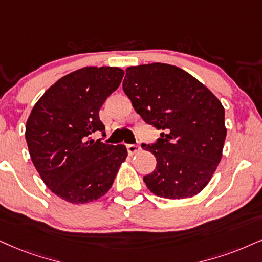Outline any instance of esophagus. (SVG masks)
I'll return each instance as SVG.
<instances>
[{"instance_id":"esophagus-1","label":"esophagus","mask_w":262,"mask_h":262,"mask_svg":"<svg viewBox=\"0 0 262 262\" xmlns=\"http://www.w3.org/2000/svg\"><path fill=\"white\" fill-rule=\"evenodd\" d=\"M140 145H137V144H129L127 145V150H128V154L129 155H134L137 154V152L140 151Z\"/></svg>"}]
</instances>
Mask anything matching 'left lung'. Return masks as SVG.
Segmentation results:
<instances>
[{
  "label": "left lung",
  "instance_id": "8db88e82",
  "mask_svg": "<svg viewBox=\"0 0 262 262\" xmlns=\"http://www.w3.org/2000/svg\"><path fill=\"white\" fill-rule=\"evenodd\" d=\"M123 91L147 124L162 130L154 144H141L157 165L144 183L156 196L181 200L209 183L223 156L225 110L198 79L174 65L130 66Z\"/></svg>",
  "mask_w": 262,
  "mask_h": 262
}]
</instances>
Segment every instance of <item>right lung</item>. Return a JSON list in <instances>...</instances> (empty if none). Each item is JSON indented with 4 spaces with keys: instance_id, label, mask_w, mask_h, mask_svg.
<instances>
[{
    "instance_id": "add662e5",
    "label": "right lung",
    "mask_w": 262,
    "mask_h": 262,
    "mask_svg": "<svg viewBox=\"0 0 262 262\" xmlns=\"http://www.w3.org/2000/svg\"><path fill=\"white\" fill-rule=\"evenodd\" d=\"M124 71L88 66L64 76L46 91L25 128L32 163L43 183L70 203H88L110 190L127 157L124 145H108L92 134L105 125L99 111L121 84Z\"/></svg>"
}]
</instances>
